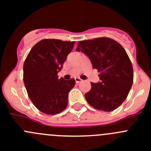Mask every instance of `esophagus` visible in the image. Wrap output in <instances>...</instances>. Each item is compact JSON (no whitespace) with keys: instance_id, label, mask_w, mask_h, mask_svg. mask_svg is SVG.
Masks as SVG:
<instances>
[{"instance_id":"34e87169","label":"esophagus","mask_w":151,"mask_h":151,"mask_svg":"<svg viewBox=\"0 0 151 151\" xmlns=\"http://www.w3.org/2000/svg\"><path fill=\"white\" fill-rule=\"evenodd\" d=\"M75 81H76V83H81V82H82V80H81V78H79V77H76L75 78Z\"/></svg>"}]
</instances>
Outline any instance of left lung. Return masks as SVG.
I'll return each mask as SVG.
<instances>
[{
    "label": "left lung",
    "mask_w": 151,
    "mask_h": 151,
    "mask_svg": "<svg viewBox=\"0 0 151 151\" xmlns=\"http://www.w3.org/2000/svg\"><path fill=\"white\" fill-rule=\"evenodd\" d=\"M76 50L83 52L92 68L100 72V81L91 83L85 94L87 102L99 111H112L126 100L133 83V68L128 55L119 43L108 37L82 40Z\"/></svg>",
    "instance_id": "left-lung-1"
}]
</instances>
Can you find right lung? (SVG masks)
<instances>
[{"label":"right lung","mask_w":151,"mask_h":151,"mask_svg":"<svg viewBox=\"0 0 151 151\" xmlns=\"http://www.w3.org/2000/svg\"><path fill=\"white\" fill-rule=\"evenodd\" d=\"M74 42L45 39L35 44L23 65V81L31 101L41 112L54 115L65 109L68 92L75 80L59 79L57 74L74 47Z\"/></svg>","instance_id":"obj_1"}]
</instances>
